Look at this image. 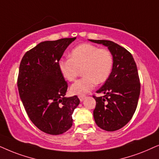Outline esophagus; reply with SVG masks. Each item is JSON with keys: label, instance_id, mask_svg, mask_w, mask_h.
<instances>
[{"label": "esophagus", "instance_id": "1", "mask_svg": "<svg viewBox=\"0 0 159 159\" xmlns=\"http://www.w3.org/2000/svg\"><path fill=\"white\" fill-rule=\"evenodd\" d=\"M78 98H79L80 101H81V102H83V101H84V98H85V97H84V96H82V95H79V96H78Z\"/></svg>", "mask_w": 159, "mask_h": 159}]
</instances>
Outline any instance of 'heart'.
<instances>
[{
	"label": "heart",
	"instance_id": "heart-1",
	"mask_svg": "<svg viewBox=\"0 0 159 159\" xmlns=\"http://www.w3.org/2000/svg\"><path fill=\"white\" fill-rule=\"evenodd\" d=\"M70 58L59 62L60 70L67 81H73L80 70L84 75L70 86L72 94L84 95L94 88L96 83L101 84L108 78L113 65L111 52L99 48L90 43L78 45L71 51Z\"/></svg>",
	"mask_w": 159,
	"mask_h": 159
}]
</instances>
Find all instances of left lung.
<instances>
[{
  "instance_id": "left-lung-1",
  "label": "left lung",
  "mask_w": 159,
  "mask_h": 159,
  "mask_svg": "<svg viewBox=\"0 0 159 159\" xmlns=\"http://www.w3.org/2000/svg\"><path fill=\"white\" fill-rule=\"evenodd\" d=\"M107 46L113 59L109 77L93 96L96 100L94 118L99 128L113 132L126 125L136 111L140 93V84L136 63L126 48L106 40H89Z\"/></svg>"
}]
</instances>
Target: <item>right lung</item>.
<instances>
[{
    "label": "right lung",
    "mask_w": 159,
    "mask_h": 159,
    "mask_svg": "<svg viewBox=\"0 0 159 159\" xmlns=\"http://www.w3.org/2000/svg\"><path fill=\"white\" fill-rule=\"evenodd\" d=\"M75 39L41 42L21 61L17 80L20 99L31 121L46 134L67 132L80 103L77 96L65 97L67 84L59 67L63 53Z\"/></svg>",
    "instance_id": "obj_1"
}]
</instances>
